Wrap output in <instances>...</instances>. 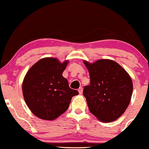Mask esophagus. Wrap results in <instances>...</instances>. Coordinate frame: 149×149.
Wrapping results in <instances>:
<instances>
[{"mask_svg":"<svg viewBox=\"0 0 149 149\" xmlns=\"http://www.w3.org/2000/svg\"><path fill=\"white\" fill-rule=\"evenodd\" d=\"M78 91H79V93H80V94H82V93H83V87H79V89H78Z\"/></svg>","mask_w":149,"mask_h":149,"instance_id":"34e87169","label":"esophagus"}]
</instances>
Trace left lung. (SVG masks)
I'll list each match as a JSON object with an SVG mask.
<instances>
[{
  "mask_svg": "<svg viewBox=\"0 0 149 149\" xmlns=\"http://www.w3.org/2000/svg\"><path fill=\"white\" fill-rule=\"evenodd\" d=\"M84 64L90 76V85L83 89L89 111L106 123L117 119L131 100L133 84L130 75L113 60Z\"/></svg>",
  "mask_w": 149,
  "mask_h": 149,
  "instance_id": "8db88e82",
  "label": "left lung"
}]
</instances>
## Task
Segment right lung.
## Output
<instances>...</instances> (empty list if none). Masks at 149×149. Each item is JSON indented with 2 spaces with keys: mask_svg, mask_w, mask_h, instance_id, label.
Instances as JSON below:
<instances>
[{
  "mask_svg": "<svg viewBox=\"0 0 149 149\" xmlns=\"http://www.w3.org/2000/svg\"><path fill=\"white\" fill-rule=\"evenodd\" d=\"M68 61L60 63L56 58L38 61L24 77L22 91L26 104L40 119L54 120L66 111L71 98L79 94L71 89L62 73Z\"/></svg>",
  "mask_w": 149,
  "mask_h": 149,
  "instance_id": "right-lung-1",
  "label": "right lung"
}]
</instances>
